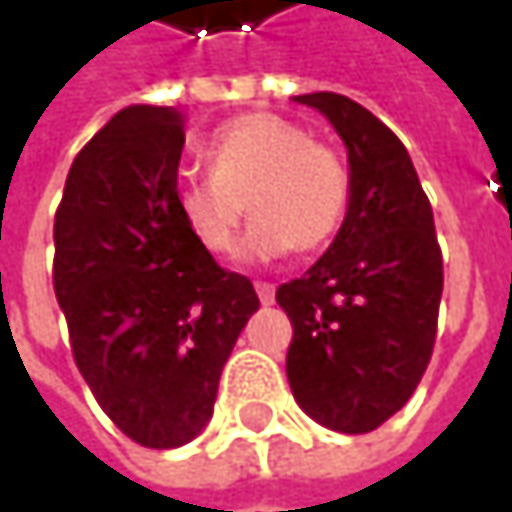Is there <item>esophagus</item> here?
<instances>
[{
  "mask_svg": "<svg viewBox=\"0 0 512 512\" xmlns=\"http://www.w3.org/2000/svg\"><path fill=\"white\" fill-rule=\"evenodd\" d=\"M255 290H257V299H260L263 305H272V302H275V287H272L269 281H257Z\"/></svg>",
  "mask_w": 512,
  "mask_h": 512,
  "instance_id": "1",
  "label": "esophagus"
}]
</instances>
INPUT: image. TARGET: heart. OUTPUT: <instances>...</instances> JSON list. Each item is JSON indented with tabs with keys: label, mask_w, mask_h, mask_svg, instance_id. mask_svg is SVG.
I'll return each instance as SVG.
<instances>
[{
	"label": "heart",
	"mask_w": 512,
	"mask_h": 512,
	"mask_svg": "<svg viewBox=\"0 0 512 512\" xmlns=\"http://www.w3.org/2000/svg\"><path fill=\"white\" fill-rule=\"evenodd\" d=\"M207 177L183 174L174 207L189 237L213 257L234 255L240 222L255 213L246 252L278 257L329 246L350 207V168L332 145L287 118L243 115L204 145Z\"/></svg>",
	"instance_id": "obj_1"
}]
</instances>
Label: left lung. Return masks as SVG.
I'll return each instance as SVG.
<instances>
[{"instance_id": "8db88e82", "label": "left lung", "mask_w": 512, "mask_h": 512, "mask_svg": "<svg viewBox=\"0 0 512 512\" xmlns=\"http://www.w3.org/2000/svg\"><path fill=\"white\" fill-rule=\"evenodd\" d=\"M320 109L350 156V207L302 278L275 290L293 326L287 379L323 427L370 433L406 406L436 344L445 287L433 207L403 142L356 100L299 94Z\"/></svg>"}]
</instances>
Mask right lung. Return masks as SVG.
I'll return each instance as SVG.
<instances>
[{
	"mask_svg": "<svg viewBox=\"0 0 512 512\" xmlns=\"http://www.w3.org/2000/svg\"><path fill=\"white\" fill-rule=\"evenodd\" d=\"M183 142L177 109H121L73 159L52 225L73 361L112 424L156 451L207 427L260 305L252 281L222 269L177 216Z\"/></svg>",
	"mask_w": 512,
	"mask_h": 512,
	"instance_id": "obj_1",
	"label": "right lung"
}]
</instances>
